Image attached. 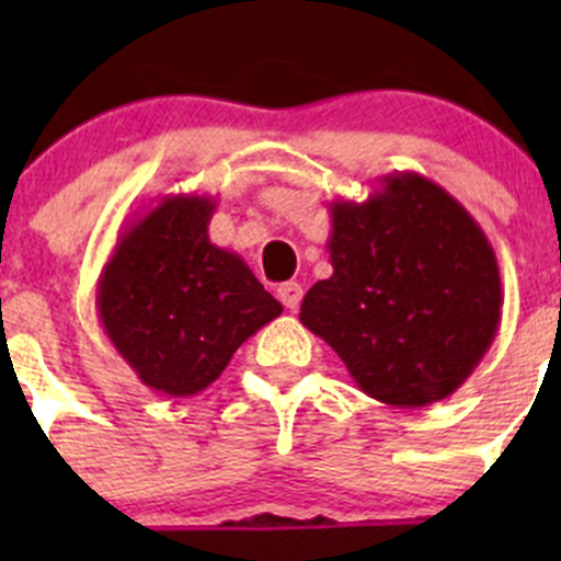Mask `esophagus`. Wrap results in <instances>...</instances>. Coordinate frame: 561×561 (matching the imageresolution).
Here are the masks:
<instances>
[{
	"label": "esophagus",
	"instance_id": "esophagus-1",
	"mask_svg": "<svg viewBox=\"0 0 561 561\" xmlns=\"http://www.w3.org/2000/svg\"><path fill=\"white\" fill-rule=\"evenodd\" d=\"M276 296H279V301L285 304V309L296 312L298 304H301L304 298V287L298 285V282H285V285L276 287Z\"/></svg>",
	"mask_w": 561,
	"mask_h": 561
}]
</instances>
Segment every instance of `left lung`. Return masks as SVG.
I'll list each match as a JSON object with an SVG mask.
<instances>
[{
    "label": "left lung",
    "mask_w": 561,
    "mask_h": 561,
    "mask_svg": "<svg viewBox=\"0 0 561 561\" xmlns=\"http://www.w3.org/2000/svg\"><path fill=\"white\" fill-rule=\"evenodd\" d=\"M333 274L301 322L355 386L390 407H426L467 382L500 331L502 282L483 228L421 173L382 175L364 203H331Z\"/></svg>",
    "instance_id": "left-lung-1"
}]
</instances>
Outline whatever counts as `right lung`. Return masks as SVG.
<instances>
[{"mask_svg": "<svg viewBox=\"0 0 561 561\" xmlns=\"http://www.w3.org/2000/svg\"><path fill=\"white\" fill-rule=\"evenodd\" d=\"M217 201L165 195L122 230L98 282L105 336L146 388L197 396L282 304L241 254L211 244Z\"/></svg>", "mask_w": 561, "mask_h": 561, "instance_id": "add662e5", "label": "right lung"}]
</instances>
